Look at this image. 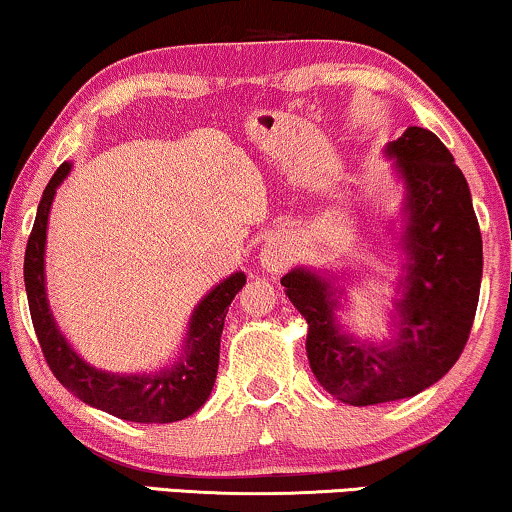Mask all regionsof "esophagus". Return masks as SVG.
Segmentation results:
<instances>
[{
	"mask_svg": "<svg viewBox=\"0 0 512 512\" xmlns=\"http://www.w3.org/2000/svg\"><path fill=\"white\" fill-rule=\"evenodd\" d=\"M258 258H261V268L265 272H279L289 261V244H286L284 237H270L261 247Z\"/></svg>",
	"mask_w": 512,
	"mask_h": 512,
	"instance_id": "1",
	"label": "esophagus"
}]
</instances>
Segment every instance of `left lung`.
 Returning <instances> with one entry per match:
<instances>
[{
    "label": "left lung",
    "mask_w": 512,
    "mask_h": 512,
    "mask_svg": "<svg viewBox=\"0 0 512 512\" xmlns=\"http://www.w3.org/2000/svg\"><path fill=\"white\" fill-rule=\"evenodd\" d=\"M403 186L398 230L401 275L391 298L389 338L363 340L340 319L347 289L338 272L296 265L284 293L307 321V359L333 398L377 405L417 396L464 352L480 298L482 237L471 188L433 132L410 125L384 146Z\"/></svg>",
    "instance_id": "8db88e82"
}]
</instances>
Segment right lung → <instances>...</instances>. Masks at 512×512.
<instances>
[{
  "label": "right lung",
  "mask_w": 512,
  "mask_h": 512,
  "mask_svg": "<svg viewBox=\"0 0 512 512\" xmlns=\"http://www.w3.org/2000/svg\"><path fill=\"white\" fill-rule=\"evenodd\" d=\"M72 167L74 165L67 160L48 181L25 249V291L41 352L62 387L72 391L83 403L125 422H179L198 412L212 394L216 370H219L223 321L237 291L247 282V275L233 272L200 298L188 319L179 354L167 366L153 373H109V370L90 366L62 335L46 293L44 256L48 214H51L58 186L69 177Z\"/></svg>",
  "instance_id": "right-lung-1"
}]
</instances>
